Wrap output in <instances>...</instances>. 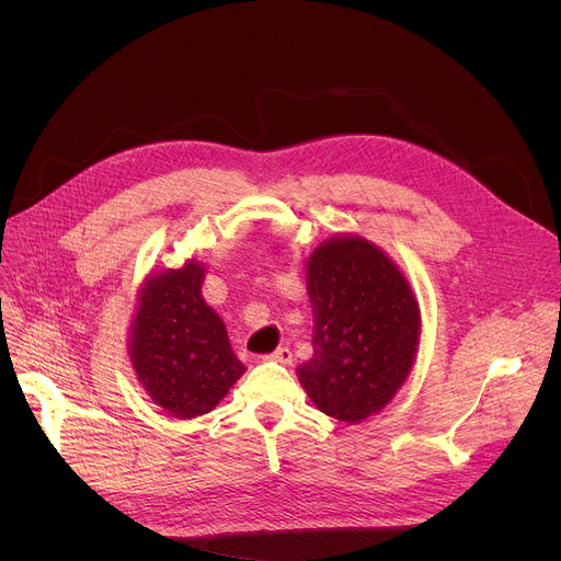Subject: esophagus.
Returning a JSON list of instances; mask_svg holds the SVG:
<instances>
[{
  "label": "esophagus",
  "instance_id": "34e87169",
  "mask_svg": "<svg viewBox=\"0 0 561 561\" xmlns=\"http://www.w3.org/2000/svg\"><path fill=\"white\" fill-rule=\"evenodd\" d=\"M264 359H273V362H277V364H290V362H293V351L286 348V346H282V348L273 351L271 355H266Z\"/></svg>",
  "mask_w": 561,
  "mask_h": 561
}]
</instances>
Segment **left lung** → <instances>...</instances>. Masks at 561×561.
Wrapping results in <instances>:
<instances>
[{
  "label": "left lung",
  "mask_w": 561,
  "mask_h": 561,
  "mask_svg": "<svg viewBox=\"0 0 561 561\" xmlns=\"http://www.w3.org/2000/svg\"><path fill=\"white\" fill-rule=\"evenodd\" d=\"M312 357L297 368L310 402L359 424L404 386L417 355L422 314L397 264L359 234H335L306 260Z\"/></svg>",
  "instance_id": "obj_1"
}]
</instances>
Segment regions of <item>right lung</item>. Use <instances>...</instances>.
Returning <instances> with one entry per match:
<instances>
[{
  "label": "right lung",
  "mask_w": 561,
  "mask_h": 561,
  "mask_svg": "<svg viewBox=\"0 0 561 561\" xmlns=\"http://www.w3.org/2000/svg\"><path fill=\"white\" fill-rule=\"evenodd\" d=\"M204 264L150 273L137 295L128 357L152 402L171 417L210 413L247 366L230 348L221 317L204 301Z\"/></svg>",
  "instance_id": "obj_1"
}]
</instances>
